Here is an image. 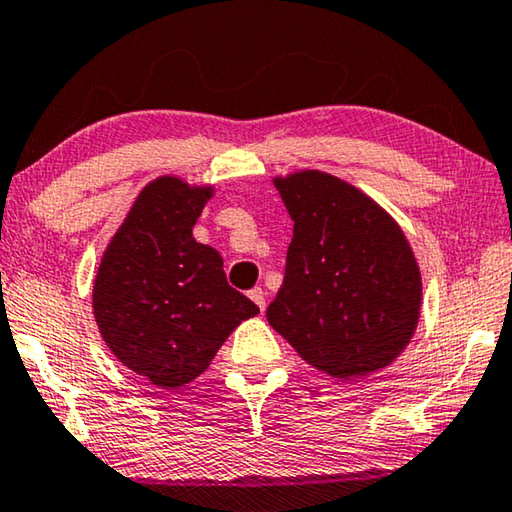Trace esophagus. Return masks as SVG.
Wrapping results in <instances>:
<instances>
[{
	"label": "esophagus",
	"instance_id": "esophagus-1",
	"mask_svg": "<svg viewBox=\"0 0 512 512\" xmlns=\"http://www.w3.org/2000/svg\"><path fill=\"white\" fill-rule=\"evenodd\" d=\"M248 296H250V300H253V303L259 307V312H264V310H266V291H264L262 287L250 289V291H248Z\"/></svg>",
	"mask_w": 512,
	"mask_h": 512
}]
</instances>
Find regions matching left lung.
<instances>
[{"instance_id":"obj_1","label":"left lung","mask_w":512,"mask_h":512,"mask_svg":"<svg viewBox=\"0 0 512 512\" xmlns=\"http://www.w3.org/2000/svg\"><path fill=\"white\" fill-rule=\"evenodd\" d=\"M275 186L294 239L269 323L328 376L351 380L387 367L410 342L421 305L419 269L399 225L319 170Z\"/></svg>"}]
</instances>
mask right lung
<instances>
[{
    "instance_id": "add662e5",
    "label": "right lung",
    "mask_w": 512,
    "mask_h": 512,
    "mask_svg": "<svg viewBox=\"0 0 512 512\" xmlns=\"http://www.w3.org/2000/svg\"><path fill=\"white\" fill-rule=\"evenodd\" d=\"M209 193L175 177L145 186L95 278L104 342L125 367L164 389L198 378L230 332L259 312L227 285L221 255L193 239Z\"/></svg>"
}]
</instances>
